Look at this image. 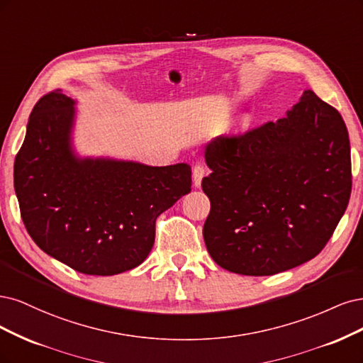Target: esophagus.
<instances>
[{"mask_svg":"<svg viewBox=\"0 0 363 363\" xmlns=\"http://www.w3.org/2000/svg\"><path fill=\"white\" fill-rule=\"evenodd\" d=\"M205 177V169L203 166L201 164H196L193 167V184L194 186H201V182H202V178Z\"/></svg>","mask_w":363,"mask_h":363,"instance_id":"34e87169","label":"esophagus"}]
</instances>
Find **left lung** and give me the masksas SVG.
<instances>
[{
  "label": "left lung",
  "mask_w": 363,
  "mask_h": 363,
  "mask_svg": "<svg viewBox=\"0 0 363 363\" xmlns=\"http://www.w3.org/2000/svg\"><path fill=\"white\" fill-rule=\"evenodd\" d=\"M205 160L203 240L237 274L272 276L315 258L352 194L345 122L312 90L277 122L217 137Z\"/></svg>",
  "instance_id": "obj_1"
}]
</instances>
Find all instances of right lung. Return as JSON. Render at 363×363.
Returning a JSON list of instances; mask_svg holds the SVG:
<instances>
[{"mask_svg":"<svg viewBox=\"0 0 363 363\" xmlns=\"http://www.w3.org/2000/svg\"><path fill=\"white\" fill-rule=\"evenodd\" d=\"M72 122L74 101L62 90L34 105L13 167L21 217L57 261L83 274H119L146 259L158 216L191 191V169L79 161L69 146Z\"/></svg>","mask_w":363,"mask_h":363,"instance_id":"1","label":"right lung"}]
</instances>
